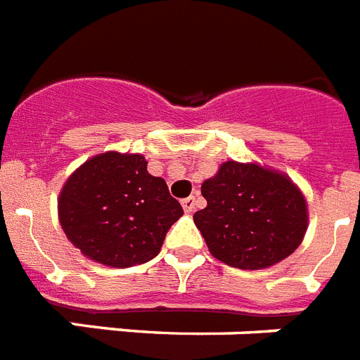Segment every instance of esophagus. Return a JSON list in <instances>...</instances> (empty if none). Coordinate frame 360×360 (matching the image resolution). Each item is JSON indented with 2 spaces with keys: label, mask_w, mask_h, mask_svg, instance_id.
Here are the masks:
<instances>
[{
  "label": "esophagus",
  "mask_w": 360,
  "mask_h": 360,
  "mask_svg": "<svg viewBox=\"0 0 360 360\" xmlns=\"http://www.w3.org/2000/svg\"><path fill=\"white\" fill-rule=\"evenodd\" d=\"M195 206H197V200H195V197H188L182 200V208L186 214H193Z\"/></svg>",
  "instance_id": "esophagus-1"
}]
</instances>
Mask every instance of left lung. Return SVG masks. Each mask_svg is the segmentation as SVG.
<instances>
[{
  "instance_id": "1",
  "label": "left lung",
  "mask_w": 360,
  "mask_h": 360,
  "mask_svg": "<svg viewBox=\"0 0 360 360\" xmlns=\"http://www.w3.org/2000/svg\"><path fill=\"white\" fill-rule=\"evenodd\" d=\"M206 208L193 215L212 257L238 269L271 267L301 245L309 204L283 171L230 160L202 182Z\"/></svg>"
}]
</instances>
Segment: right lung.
<instances>
[{"label":"right lung","instance_id":"1","mask_svg":"<svg viewBox=\"0 0 360 360\" xmlns=\"http://www.w3.org/2000/svg\"><path fill=\"white\" fill-rule=\"evenodd\" d=\"M141 154L108 150L72 172L57 198L63 232L83 257L131 267L156 257L184 210Z\"/></svg>","mask_w":360,"mask_h":360}]
</instances>
